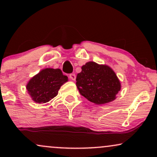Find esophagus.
Returning <instances> with one entry per match:
<instances>
[{
  "label": "esophagus",
  "instance_id": "34e87169",
  "mask_svg": "<svg viewBox=\"0 0 157 157\" xmlns=\"http://www.w3.org/2000/svg\"><path fill=\"white\" fill-rule=\"evenodd\" d=\"M69 77H70V79H71V80H75V79H76V75H75V74H74V73L70 74Z\"/></svg>",
  "mask_w": 157,
  "mask_h": 157
}]
</instances>
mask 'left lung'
<instances>
[{"label": "left lung", "mask_w": 157, "mask_h": 157, "mask_svg": "<svg viewBox=\"0 0 157 157\" xmlns=\"http://www.w3.org/2000/svg\"><path fill=\"white\" fill-rule=\"evenodd\" d=\"M76 81L80 94L97 105L115 100L121 88L116 74L111 68L94 62H89L82 66Z\"/></svg>", "instance_id": "8db88e82"}]
</instances>
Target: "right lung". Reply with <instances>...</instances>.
Returning a JSON list of instances; mask_svg holds the SVG:
<instances>
[{"instance_id":"right-lung-1","label":"right lung","mask_w":157,"mask_h":157,"mask_svg":"<svg viewBox=\"0 0 157 157\" xmlns=\"http://www.w3.org/2000/svg\"><path fill=\"white\" fill-rule=\"evenodd\" d=\"M68 81L59 68H45L33 77L26 86L32 100L37 103H45L58 94L60 86Z\"/></svg>"}]
</instances>
